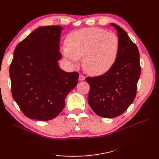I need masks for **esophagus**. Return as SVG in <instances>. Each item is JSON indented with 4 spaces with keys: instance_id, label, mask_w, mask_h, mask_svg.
Listing matches in <instances>:
<instances>
[{
    "instance_id": "esophagus-1",
    "label": "esophagus",
    "mask_w": 159,
    "mask_h": 159,
    "mask_svg": "<svg viewBox=\"0 0 159 159\" xmlns=\"http://www.w3.org/2000/svg\"><path fill=\"white\" fill-rule=\"evenodd\" d=\"M85 76H84L83 75L80 74V75H79V80H80V81H84V80H85Z\"/></svg>"
}]
</instances>
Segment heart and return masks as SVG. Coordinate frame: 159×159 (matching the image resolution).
Segmentation results:
<instances>
[{
	"label": "heart",
	"instance_id": "obj_1",
	"mask_svg": "<svg viewBox=\"0 0 159 159\" xmlns=\"http://www.w3.org/2000/svg\"><path fill=\"white\" fill-rule=\"evenodd\" d=\"M61 48L66 58L75 65L82 59L83 68L93 75H102L114 66L119 51V40L113 32L100 28H88L71 32Z\"/></svg>",
	"mask_w": 159,
	"mask_h": 159
}]
</instances>
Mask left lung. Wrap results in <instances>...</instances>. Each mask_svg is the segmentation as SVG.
I'll return each mask as SVG.
<instances>
[{
  "label": "left lung",
  "instance_id": "1",
  "mask_svg": "<svg viewBox=\"0 0 159 159\" xmlns=\"http://www.w3.org/2000/svg\"><path fill=\"white\" fill-rule=\"evenodd\" d=\"M117 30L119 51L114 66L102 75L88 77L90 86L88 103L100 117L113 118L127 109L136 97L140 77L139 52L127 32L116 24H111Z\"/></svg>",
  "mask_w": 159,
  "mask_h": 159
}]
</instances>
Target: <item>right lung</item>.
<instances>
[{
    "mask_svg": "<svg viewBox=\"0 0 159 159\" xmlns=\"http://www.w3.org/2000/svg\"><path fill=\"white\" fill-rule=\"evenodd\" d=\"M62 28H38L16 46L10 66L13 99L25 116L38 121L57 117L78 84V72L60 69Z\"/></svg>",
    "mask_w": 159,
    "mask_h": 159,
    "instance_id": "1",
    "label": "right lung"
}]
</instances>
